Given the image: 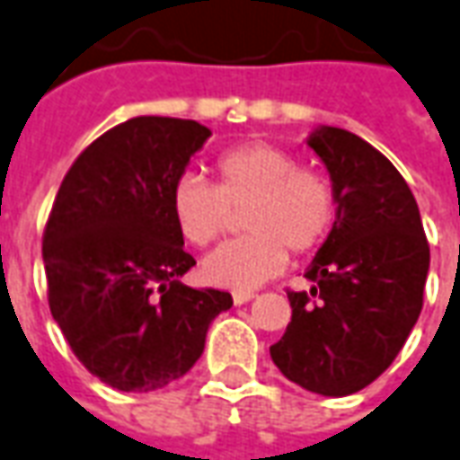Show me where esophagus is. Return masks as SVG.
<instances>
[{
    "label": "esophagus",
    "instance_id": "esophagus-1",
    "mask_svg": "<svg viewBox=\"0 0 460 460\" xmlns=\"http://www.w3.org/2000/svg\"><path fill=\"white\" fill-rule=\"evenodd\" d=\"M252 298V291H236V294H234V304H236V306H243V304H249Z\"/></svg>",
    "mask_w": 460,
    "mask_h": 460
}]
</instances>
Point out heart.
<instances>
[{"label":"heart","mask_w":460,"mask_h":460,"mask_svg":"<svg viewBox=\"0 0 460 460\" xmlns=\"http://www.w3.org/2000/svg\"><path fill=\"white\" fill-rule=\"evenodd\" d=\"M217 181L186 174L172 189V214L179 231L197 246L217 241L231 211L243 207L246 234L204 259L208 284L252 291L266 284L294 253L311 252L331 229L336 194L323 174L301 169L294 154L266 141L231 146L217 159Z\"/></svg>","instance_id":"b5f03b06"}]
</instances>
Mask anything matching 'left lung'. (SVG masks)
<instances>
[{
	"label": "left lung",
	"instance_id": "left-lung-1",
	"mask_svg": "<svg viewBox=\"0 0 460 460\" xmlns=\"http://www.w3.org/2000/svg\"><path fill=\"white\" fill-rule=\"evenodd\" d=\"M308 149L336 194V221L306 279L291 291V323L271 346L279 371L321 396H349L394 364L423 306L431 252L419 204L396 166L339 127H316Z\"/></svg>",
	"mask_w": 460,
	"mask_h": 460
}]
</instances>
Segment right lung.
<instances>
[{
    "instance_id": "right-lung-1",
    "label": "right lung",
    "mask_w": 460,
    "mask_h": 460,
    "mask_svg": "<svg viewBox=\"0 0 460 460\" xmlns=\"http://www.w3.org/2000/svg\"><path fill=\"white\" fill-rule=\"evenodd\" d=\"M208 137L191 119H129L79 154L51 207L41 246L51 316L76 358L119 391L181 378L234 304L181 284L197 261L172 189Z\"/></svg>"
}]
</instances>
